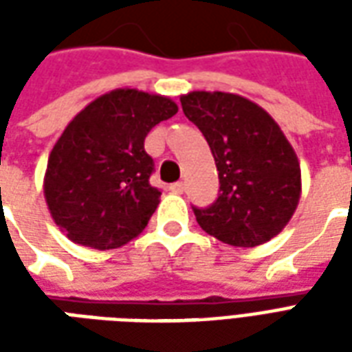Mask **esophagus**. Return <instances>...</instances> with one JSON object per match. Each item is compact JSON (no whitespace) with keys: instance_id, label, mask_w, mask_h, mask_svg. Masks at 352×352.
I'll list each match as a JSON object with an SVG mask.
<instances>
[{"instance_id":"esophagus-1","label":"esophagus","mask_w":352,"mask_h":352,"mask_svg":"<svg viewBox=\"0 0 352 352\" xmlns=\"http://www.w3.org/2000/svg\"><path fill=\"white\" fill-rule=\"evenodd\" d=\"M169 190L173 192V194H183V192H184V183H181V181H177V183L169 184Z\"/></svg>"}]
</instances>
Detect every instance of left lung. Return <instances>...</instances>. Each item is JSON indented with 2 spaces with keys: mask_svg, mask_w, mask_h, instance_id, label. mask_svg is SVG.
Segmentation results:
<instances>
[{
  "mask_svg": "<svg viewBox=\"0 0 352 352\" xmlns=\"http://www.w3.org/2000/svg\"><path fill=\"white\" fill-rule=\"evenodd\" d=\"M181 105L207 139L221 183L213 206L192 207L201 230L234 247L270 241L302 194L300 162L279 124L237 94L198 90L181 96Z\"/></svg>",
  "mask_w": 352,
  "mask_h": 352,
  "instance_id": "left-lung-1",
  "label": "left lung"
}]
</instances>
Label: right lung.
Here are the masks:
<instances>
[{"instance_id": "right-lung-1", "label": "right lung", "mask_w": 352, "mask_h": 352, "mask_svg": "<svg viewBox=\"0 0 352 352\" xmlns=\"http://www.w3.org/2000/svg\"><path fill=\"white\" fill-rule=\"evenodd\" d=\"M177 111L166 96L116 88L65 126L50 151L43 190L73 243L109 251L145 230L162 194L148 183L154 162L145 138Z\"/></svg>"}]
</instances>
